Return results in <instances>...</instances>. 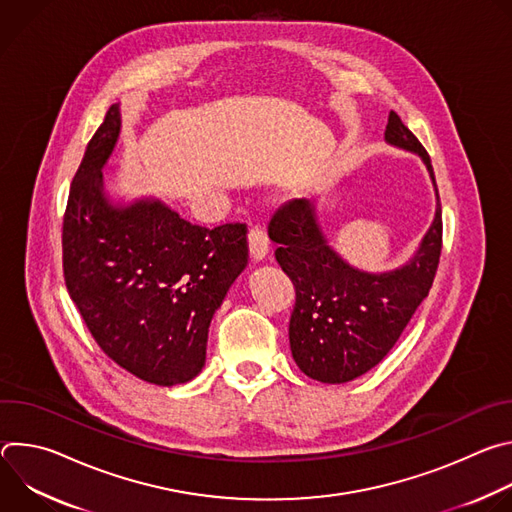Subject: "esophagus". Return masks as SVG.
<instances>
[{
	"instance_id": "esophagus-1",
	"label": "esophagus",
	"mask_w": 512,
	"mask_h": 512,
	"mask_svg": "<svg viewBox=\"0 0 512 512\" xmlns=\"http://www.w3.org/2000/svg\"><path fill=\"white\" fill-rule=\"evenodd\" d=\"M249 253H251V259H253L255 263L263 261V259L267 257V253H269V239H267V235H265L261 229H257V227L249 231Z\"/></svg>"
}]
</instances>
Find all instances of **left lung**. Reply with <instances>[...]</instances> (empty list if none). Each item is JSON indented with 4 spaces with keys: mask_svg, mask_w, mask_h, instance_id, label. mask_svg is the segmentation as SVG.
<instances>
[{
    "mask_svg": "<svg viewBox=\"0 0 512 512\" xmlns=\"http://www.w3.org/2000/svg\"><path fill=\"white\" fill-rule=\"evenodd\" d=\"M385 141L421 158L435 192V214L415 253L389 271L350 265L326 239L314 202L281 206L269 223L275 259L296 287L289 348L304 375L340 385L369 373L389 354L427 298L442 253V204L431 160L395 111Z\"/></svg>",
    "mask_w": 512,
    "mask_h": 512,
    "instance_id": "obj_1",
    "label": "left lung"
}]
</instances>
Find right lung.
<instances>
[{
    "label": "right lung",
    "instance_id": "1",
    "mask_svg": "<svg viewBox=\"0 0 512 512\" xmlns=\"http://www.w3.org/2000/svg\"><path fill=\"white\" fill-rule=\"evenodd\" d=\"M119 105L87 145L62 225L66 289L101 350L133 377L174 387L206 362L208 326L249 259L247 227L190 225L166 202L113 200Z\"/></svg>",
    "mask_w": 512,
    "mask_h": 512
}]
</instances>
